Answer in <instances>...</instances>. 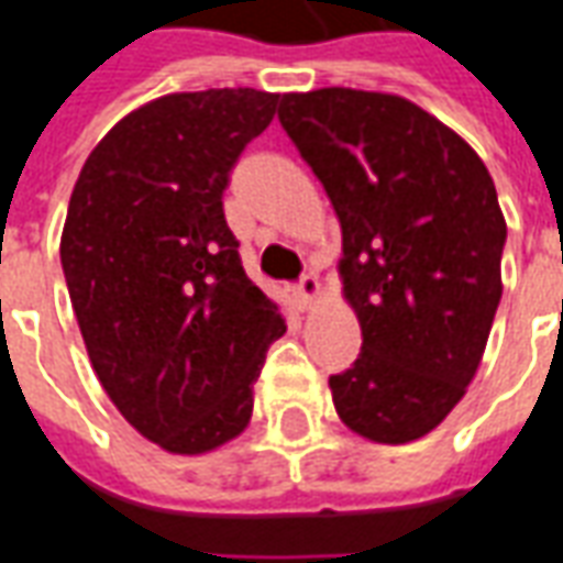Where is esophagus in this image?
Masks as SVG:
<instances>
[{"label": "esophagus", "mask_w": 563, "mask_h": 563, "mask_svg": "<svg viewBox=\"0 0 563 563\" xmlns=\"http://www.w3.org/2000/svg\"><path fill=\"white\" fill-rule=\"evenodd\" d=\"M295 298H298V305L305 310H310L317 301L322 298V286L320 280L313 277V274H305L301 277V283H298V289H295Z\"/></svg>", "instance_id": "34e87169"}]
</instances>
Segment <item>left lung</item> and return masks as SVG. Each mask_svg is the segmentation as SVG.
<instances>
[{"label":"left lung","mask_w":563,"mask_h":563,"mask_svg":"<svg viewBox=\"0 0 563 563\" xmlns=\"http://www.w3.org/2000/svg\"><path fill=\"white\" fill-rule=\"evenodd\" d=\"M280 124L341 222V286L363 353L329 390L377 445L435 430L463 399L500 305L497 188L460 133L399 93H283Z\"/></svg>","instance_id":"1"}]
</instances>
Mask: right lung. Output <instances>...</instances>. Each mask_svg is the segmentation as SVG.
Instances as JSON below:
<instances>
[{
    "label": "right lung",
    "instance_id": "add662e5",
    "mask_svg": "<svg viewBox=\"0 0 563 563\" xmlns=\"http://www.w3.org/2000/svg\"><path fill=\"white\" fill-rule=\"evenodd\" d=\"M280 93L210 88L133 109L78 173L60 262L90 365L133 430L198 457L253 418L280 305L243 271L228 173Z\"/></svg>",
    "mask_w": 563,
    "mask_h": 563
}]
</instances>
